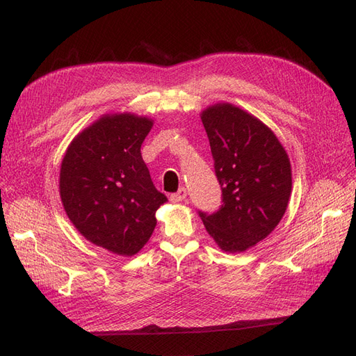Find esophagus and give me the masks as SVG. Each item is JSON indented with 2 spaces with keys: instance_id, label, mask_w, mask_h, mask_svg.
I'll use <instances>...</instances> for the list:
<instances>
[{
  "instance_id": "esophagus-1",
  "label": "esophagus",
  "mask_w": 356,
  "mask_h": 356,
  "mask_svg": "<svg viewBox=\"0 0 356 356\" xmlns=\"http://www.w3.org/2000/svg\"><path fill=\"white\" fill-rule=\"evenodd\" d=\"M186 198V189L181 186V188H179V191L177 193H175V194H171L170 195V200L172 203H179V202H184V200Z\"/></svg>"
}]
</instances>
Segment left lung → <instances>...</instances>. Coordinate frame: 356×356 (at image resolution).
<instances>
[{
    "label": "left lung",
    "instance_id": "1",
    "mask_svg": "<svg viewBox=\"0 0 356 356\" xmlns=\"http://www.w3.org/2000/svg\"><path fill=\"white\" fill-rule=\"evenodd\" d=\"M222 189V206L212 215L198 212L225 252H243L269 236L286 213L291 167L277 135L257 117L232 104L202 113Z\"/></svg>",
    "mask_w": 356,
    "mask_h": 356
}]
</instances>
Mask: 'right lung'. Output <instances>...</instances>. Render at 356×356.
Here are the masks:
<instances>
[{
    "label": "right lung",
    "instance_id": "1",
    "mask_svg": "<svg viewBox=\"0 0 356 356\" xmlns=\"http://www.w3.org/2000/svg\"><path fill=\"white\" fill-rule=\"evenodd\" d=\"M153 120L105 114L79 132L60 168V197L69 220L91 243L118 256L138 252L156 227L167 197L154 188L141 156Z\"/></svg>",
    "mask_w": 356,
    "mask_h": 356
}]
</instances>
